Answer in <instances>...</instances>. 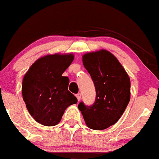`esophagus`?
Masks as SVG:
<instances>
[{"label": "esophagus", "instance_id": "obj_1", "mask_svg": "<svg viewBox=\"0 0 159 159\" xmlns=\"http://www.w3.org/2000/svg\"><path fill=\"white\" fill-rule=\"evenodd\" d=\"M76 98H77V99H78V101H79L80 100H81V93H77L76 94Z\"/></svg>", "mask_w": 159, "mask_h": 159}]
</instances>
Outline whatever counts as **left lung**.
Listing matches in <instances>:
<instances>
[{
    "instance_id": "1",
    "label": "left lung",
    "mask_w": 159,
    "mask_h": 159,
    "mask_svg": "<svg viewBox=\"0 0 159 159\" xmlns=\"http://www.w3.org/2000/svg\"><path fill=\"white\" fill-rule=\"evenodd\" d=\"M82 61L94 84L96 99L91 106L81 102L78 109L90 129H105L119 120L129 102V77L107 50L86 53Z\"/></svg>"
}]
</instances>
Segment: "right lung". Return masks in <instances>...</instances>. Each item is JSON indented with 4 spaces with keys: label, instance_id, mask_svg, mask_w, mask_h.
Here are the masks:
<instances>
[{
    "label": "right lung",
    "instance_id": "1",
    "mask_svg": "<svg viewBox=\"0 0 159 159\" xmlns=\"http://www.w3.org/2000/svg\"><path fill=\"white\" fill-rule=\"evenodd\" d=\"M74 60L72 54L47 55L36 60L23 77V98L33 119L43 126L61 121L65 110L78 100L68 90L63 72Z\"/></svg>",
    "mask_w": 159,
    "mask_h": 159
}]
</instances>
